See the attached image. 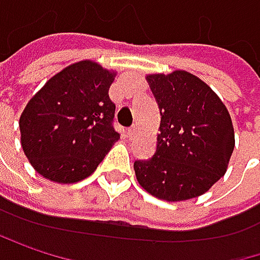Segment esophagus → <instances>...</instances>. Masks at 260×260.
Segmentation results:
<instances>
[{"label":"esophagus","mask_w":260,"mask_h":260,"mask_svg":"<svg viewBox=\"0 0 260 260\" xmlns=\"http://www.w3.org/2000/svg\"><path fill=\"white\" fill-rule=\"evenodd\" d=\"M136 133H137V124H133L131 127L127 129V136L131 137V139H133V137L136 136Z\"/></svg>","instance_id":"esophagus-1"}]
</instances>
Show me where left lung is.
<instances>
[{"label": "left lung", "mask_w": 260, "mask_h": 260, "mask_svg": "<svg viewBox=\"0 0 260 260\" xmlns=\"http://www.w3.org/2000/svg\"><path fill=\"white\" fill-rule=\"evenodd\" d=\"M146 78L161 118L154 155L134 161L137 180L168 202L202 196L226 171L234 149L231 117L213 89L189 72Z\"/></svg>", "instance_id": "left-lung-1"}]
</instances>
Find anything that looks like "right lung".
<instances>
[{
    "mask_svg": "<svg viewBox=\"0 0 260 260\" xmlns=\"http://www.w3.org/2000/svg\"><path fill=\"white\" fill-rule=\"evenodd\" d=\"M114 74L80 61L53 75L20 117L21 146L43 177L74 183L89 177L120 134L109 99Z\"/></svg>",
    "mask_w": 260,
    "mask_h": 260,
    "instance_id": "add662e5",
    "label": "right lung"
}]
</instances>
